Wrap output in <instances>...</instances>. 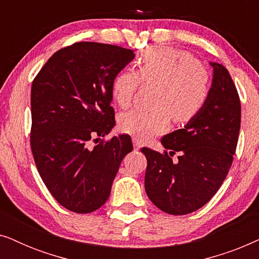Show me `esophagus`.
Listing matches in <instances>:
<instances>
[{"mask_svg": "<svg viewBox=\"0 0 259 259\" xmlns=\"http://www.w3.org/2000/svg\"><path fill=\"white\" fill-rule=\"evenodd\" d=\"M132 140H133V146H134V148H136V150H140L143 145H141L139 139H138V138H133Z\"/></svg>", "mask_w": 259, "mask_h": 259, "instance_id": "34e87169", "label": "esophagus"}]
</instances>
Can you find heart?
<instances>
[{"instance_id":"1","label":"heart","mask_w":259,"mask_h":259,"mask_svg":"<svg viewBox=\"0 0 259 259\" xmlns=\"http://www.w3.org/2000/svg\"><path fill=\"white\" fill-rule=\"evenodd\" d=\"M139 68L122 69L112 82V95L120 107L132 104L141 81L157 86L154 108L132 109L119 116V128L138 139H150L165 132L169 118L185 123L196 116L206 101L210 76L190 53L172 47H151L141 54Z\"/></svg>"}]
</instances>
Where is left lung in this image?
<instances>
[{
	"mask_svg": "<svg viewBox=\"0 0 259 259\" xmlns=\"http://www.w3.org/2000/svg\"><path fill=\"white\" fill-rule=\"evenodd\" d=\"M211 87L199 113L182 128L162 137L164 154L144 147L145 190L166 213L182 215L203 207L222 186L236 152L240 101L228 69L210 62ZM180 154L179 161L171 160Z\"/></svg>",
	"mask_w": 259,
	"mask_h": 259,
	"instance_id": "1",
	"label": "left lung"
}]
</instances>
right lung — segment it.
Wrapping results in <instances>:
<instances>
[{
	"instance_id": "right-lung-1",
	"label": "right lung",
	"mask_w": 259,
	"mask_h": 259,
	"mask_svg": "<svg viewBox=\"0 0 259 259\" xmlns=\"http://www.w3.org/2000/svg\"><path fill=\"white\" fill-rule=\"evenodd\" d=\"M134 56L132 49L77 42L54 53L33 81L31 152L45 185L67 210L101 207L133 150L126 134L93 148L88 141L115 126L112 82Z\"/></svg>"
}]
</instances>
